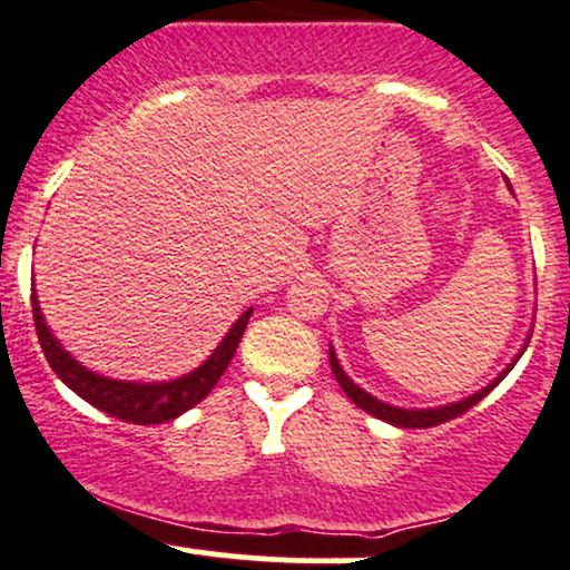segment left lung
Instances as JSON below:
<instances>
[{"mask_svg": "<svg viewBox=\"0 0 570 570\" xmlns=\"http://www.w3.org/2000/svg\"><path fill=\"white\" fill-rule=\"evenodd\" d=\"M509 189H512V187H509ZM528 343H531V335L525 337L522 348L517 351V356L512 358V364H507V370L499 372V377H493V381H490L485 389H480V391H474V394L458 399V402L440 404V407H421V410H417V407H396V404H389V402H383V399L367 394V391H364L362 385H356V383L351 381L348 372L340 367L337 353H335V348H332V345H330V364H332V372H335L340 389L345 391V396H348L351 402L356 404V407H362L364 412H370V415L381 417V421L391 423V426H399V429H431V426H440V423H444V421H453V417L463 415V412H466V410H472L474 404L480 402V399H485L490 391H493L495 385H499L503 377H507L509 372H512L514 364L520 362V356H522V353H525Z\"/></svg>", "mask_w": 570, "mask_h": 570, "instance_id": "8db88e82", "label": "left lung"}]
</instances>
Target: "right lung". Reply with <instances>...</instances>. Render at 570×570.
Instances as JSON below:
<instances>
[{
    "label": "right lung",
    "mask_w": 570,
    "mask_h": 570,
    "mask_svg": "<svg viewBox=\"0 0 570 570\" xmlns=\"http://www.w3.org/2000/svg\"><path fill=\"white\" fill-rule=\"evenodd\" d=\"M31 311H35L39 345H42L45 356H48V364L77 396H82L88 404H94V407L109 412V415L120 417V421L126 423L153 426V423L174 421L181 412L195 407L200 399L208 396V391H212L219 377L225 375L227 364H230L233 353L238 348L240 337H244L248 316H252L254 307L240 313L238 322L227 330V335L222 337V343L212 351V356H208L200 367H195L193 372H187V375L181 377H174V381L155 383L115 381V377L98 375V372L88 370L85 364L77 362V358L63 348L61 340L53 335L48 322H45V313L42 307H39L35 284H31Z\"/></svg>",
    "instance_id": "1"
}]
</instances>
